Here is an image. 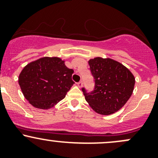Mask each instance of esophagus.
<instances>
[{"instance_id": "obj_1", "label": "esophagus", "mask_w": 158, "mask_h": 158, "mask_svg": "<svg viewBox=\"0 0 158 158\" xmlns=\"http://www.w3.org/2000/svg\"><path fill=\"white\" fill-rule=\"evenodd\" d=\"M82 85H83V81H79V82L77 83V86H78L79 87H82Z\"/></svg>"}]
</instances>
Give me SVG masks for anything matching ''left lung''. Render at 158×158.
Listing matches in <instances>:
<instances>
[{"label":"left lung","mask_w":158,"mask_h":158,"mask_svg":"<svg viewBox=\"0 0 158 158\" xmlns=\"http://www.w3.org/2000/svg\"><path fill=\"white\" fill-rule=\"evenodd\" d=\"M88 64L94 79V89L87 92L82 87L86 101L100 114L115 113L131 96L135 84L134 75L126 67L110 58L95 57Z\"/></svg>","instance_id":"8db88e82"}]
</instances>
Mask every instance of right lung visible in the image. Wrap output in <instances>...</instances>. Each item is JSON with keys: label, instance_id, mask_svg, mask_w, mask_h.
<instances>
[{"label": "right lung", "instance_id": "1", "mask_svg": "<svg viewBox=\"0 0 158 158\" xmlns=\"http://www.w3.org/2000/svg\"><path fill=\"white\" fill-rule=\"evenodd\" d=\"M74 71L59 57H42L28 64L19 75L22 93L31 105L49 109L65 98L74 81Z\"/></svg>", "mask_w": 158, "mask_h": 158}]
</instances>
